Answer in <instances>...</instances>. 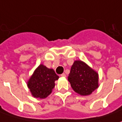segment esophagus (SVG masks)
Instances as JSON below:
<instances>
[{"instance_id":"obj_1","label":"esophagus","mask_w":122,"mask_h":122,"mask_svg":"<svg viewBox=\"0 0 122 122\" xmlns=\"http://www.w3.org/2000/svg\"><path fill=\"white\" fill-rule=\"evenodd\" d=\"M61 77H66V74H65V73H62V74L61 75Z\"/></svg>"}]
</instances>
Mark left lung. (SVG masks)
Here are the masks:
<instances>
[{"label":"left lung","mask_w":122,"mask_h":122,"mask_svg":"<svg viewBox=\"0 0 122 122\" xmlns=\"http://www.w3.org/2000/svg\"><path fill=\"white\" fill-rule=\"evenodd\" d=\"M73 90L81 96H87L98 87V74L87 64L75 60L68 77Z\"/></svg>","instance_id":"1"}]
</instances>
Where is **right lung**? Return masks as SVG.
I'll use <instances>...</instances> for the list:
<instances>
[{"instance_id": "right-lung-1", "label": "right lung", "mask_w": 122, "mask_h": 122, "mask_svg": "<svg viewBox=\"0 0 122 122\" xmlns=\"http://www.w3.org/2000/svg\"><path fill=\"white\" fill-rule=\"evenodd\" d=\"M58 76L51 68L40 64L29 79L27 86L32 95L37 98H45L51 93Z\"/></svg>"}]
</instances>
